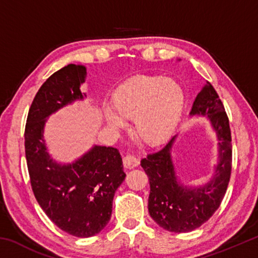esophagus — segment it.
<instances>
[{
    "instance_id": "1",
    "label": "esophagus",
    "mask_w": 258,
    "mask_h": 258,
    "mask_svg": "<svg viewBox=\"0 0 258 258\" xmlns=\"http://www.w3.org/2000/svg\"><path fill=\"white\" fill-rule=\"evenodd\" d=\"M139 165V159L133 155H126L124 157V166L126 168H134Z\"/></svg>"
}]
</instances>
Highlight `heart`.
<instances>
[{"mask_svg":"<svg viewBox=\"0 0 258 258\" xmlns=\"http://www.w3.org/2000/svg\"><path fill=\"white\" fill-rule=\"evenodd\" d=\"M184 104L181 85L164 76H139L124 83L112 95V108L104 110L107 123L115 130L134 120L139 140L157 146L168 139L180 119Z\"/></svg>","mask_w":258,"mask_h":258,"instance_id":"b5f03b06","label":"heart"}]
</instances>
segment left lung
<instances>
[{
    "instance_id": "1",
    "label": "left lung",
    "mask_w": 258,
    "mask_h": 258,
    "mask_svg": "<svg viewBox=\"0 0 258 258\" xmlns=\"http://www.w3.org/2000/svg\"><path fill=\"white\" fill-rule=\"evenodd\" d=\"M190 115L207 116L218 140V163L211 181L187 187L177 181L172 160L175 137L154 154L147 155L141 166L149 177V214L157 224L171 232H190L202 226L220 207L228 189L232 164V143L229 118L223 103L206 81L196 97Z\"/></svg>"
}]
</instances>
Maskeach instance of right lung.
Masks as SVG:
<instances>
[{
    "label": "right lung",
    "mask_w": 258,
    "mask_h": 258,
    "mask_svg": "<svg viewBox=\"0 0 258 258\" xmlns=\"http://www.w3.org/2000/svg\"><path fill=\"white\" fill-rule=\"evenodd\" d=\"M86 68L68 64L47 78L35 95L25 128V152L35 198L47 217L78 238L99 233L110 220L112 199L125 180L119 151L94 146L75 163L61 165L51 158L43 139L46 118L85 93Z\"/></svg>",
    "instance_id": "add662e5"
}]
</instances>
